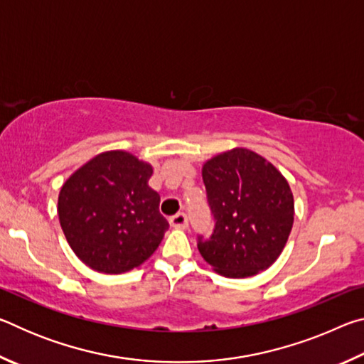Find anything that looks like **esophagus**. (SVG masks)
Listing matches in <instances>:
<instances>
[{"label":"esophagus","mask_w":364,"mask_h":364,"mask_svg":"<svg viewBox=\"0 0 364 364\" xmlns=\"http://www.w3.org/2000/svg\"><path fill=\"white\" fill-rule=\"evenodd\" d=\"M170 225L176 228V230H186L188 228V215L186 213H176L173 217L170 218Z\"/></svg>","instance_id":"34e87169"}]
</instances>
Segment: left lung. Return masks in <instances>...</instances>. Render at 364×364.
I'll use <instances>...</instances> for the list:
<instances>
[{
  "instance_id": "1",
  "label": "left lung",
  "mask_w": 364,
  "mask_h": 364,
  "mask_svg": "<svg viewBox=\"0 0 364 364\" xmlns=\"http://www.w3.org/2000/svg\"><path fill=\"white\" fill-rule=\"evenodd\" d=\"M215 228L200 255L218 274L249 278L269 268L291 234L294 196L281 171L245 147L208 159L202 167Z\"/></svg>"
}]
</instances>
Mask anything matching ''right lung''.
I'll use <instances>...</instances> for the list:
<instances>
[{
  "instance_id": "obj_1",
  "label": "right lung",
  "mask_w": 364,
  "mask_h": 364,
  "mask_svg": "<svg viewBox=\"0 0 364 364\" xmlns=\"http://www.w3.org/2000/svg\"><path fill=\"white\" fill-rule=\"evenodd\" d=\"M152 165L127 151L97 154L67 178L58 199L65 239L86 267L120 274L144 263L168 221L149 188Z\"/></svg>"
}]
</instances>
